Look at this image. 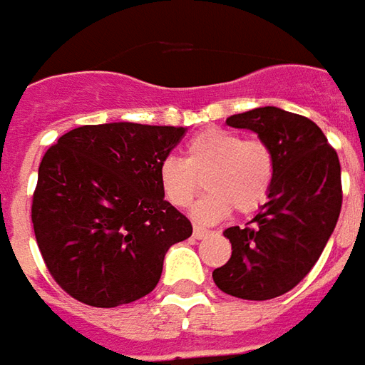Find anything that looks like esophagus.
<instances>
[{"mask_svg": "<svg viewBox=\"0 0 365 365\" xmlns=\"http://www.w3.org/2000/svg\"><path fill=\"white\" fill-rule=\"evenodd\" d=\"M208 234H210V232L206 228H202V226H195V228H192V236H195L196 240H202V237H206Z\"/></svg>", "mask_w": 365, "mask_h": 365, "instance_id": "obj_1", "label": "esophagus"}]
</instances>
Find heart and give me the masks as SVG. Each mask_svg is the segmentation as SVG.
<instances>
[{
    "label": "heart",
    "instance_id": "obj_1",
    "mask_svg": "<svg viewBox=\"0 0 365 365\" xmlns=\"http://www.w3.org/2000/svg\"><path fill=\"white\" fill-rule=\"evenodd\" d=\"M275 175V157L261 139L242 137L222 128L200 131L187 143L185 159L165 157L159 163V185L173 206L185 208L200 188L208 192L195 204L192 216L216 222L232 208L240 214L257 210L267 200Z\"/></svg>",
    "mask_w": 365,
    "mask_h": 365
}]
</instances>
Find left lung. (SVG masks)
I'll return each instance as SVG.
<instances>
[{
	"instance_id": "8db88e82",
	"label": "left lung",
	"mask_w": 365,
	"mask_h": 365,
	"mask_svg": "<svg viewBox=\"0 0 365 365\" xmlns=\"http://www.w3.org/2000/svg\"><path fill=\"white\" fill-rule=\"evenodd\" d=\"M226 123L252 129L271 147L275 175L259 214L245 228L224 232L232 257L212 277L232 297L267 301L299 285L332 236L342 208L340 161L314 121L275 106L230 115Z\"/></svg>"
}]
</instances>
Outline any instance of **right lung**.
Instances as JSON below:
<instances>
[{
  "label": "right lung",
  "mask_w": 365,
  "mask_h": 365,
  "mask_svg": "<svg viewBox=\"0 0 365 365\" xmlns=\"http://www.w3.org/2000/svg\"><path fill=\"white\" fill-rule=\"evenodd\" d=\"M185 131L118 121L72 129L48 147L31 220L46 269L76 301L112 309L145 297L170 245L190 237L159 185V163Z\"/></svg>",
  "instance_id": "add662e5"
}]
</instances>
